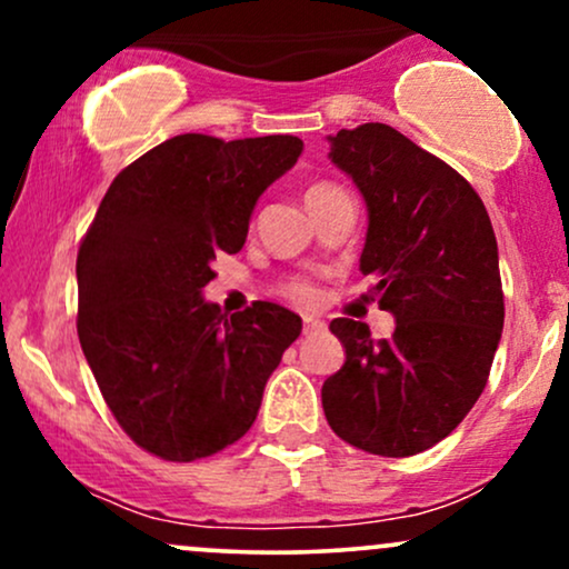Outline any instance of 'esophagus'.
Listing matches in <instances>:
<instances>
[{
    "label": "esophagus",
    "instance_id": "esophagus-1",
    "mask_svg": "<svg viewBox=\"0 0 569 569\" xmlns=\"http://www.w3.org/2000/svg\"><path fill=\"white\" fill-rule=\"evenodd\" d=\"M323 321L318 318H305V335H316V331H323Z\"/></svg>",
    "mask_w": 569,
    "mask_h": 569
}]
</instances>
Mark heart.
<instances>
[{"mask_svg": "<svg viewBox=\"0 0 569 569\" xmlns=\"http://www.w3.org/2000/svg\"><path fill=\"white\" fill-rule=\"evenodd\" d=\"M323 187H331V184H312L310 189H307V192H318V189H323ZM278 293H280V297L289 299V302H293V305L307 307V305L316 302L318 289H316V283H312L310 278L297 276V278L280 280V283H278Z\"/></svg>", "mask_w": 569, "mask_h": 569, "instance_id": "heart-1", "label": "heart"}]
</instances>
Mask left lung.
Returning <instances> with one entry per match:
<instances>
[{"instance_id": "8db88e82", "label": "left lung", "mask_w": 569, "mask_h": 569, "mask_svg": "<svg viewBox=\"0 0 569 569\" xmlns=\"http://www.w3.org/2000/svg\"><path fill=\"white\" fill-rule=\"evenodd\" d=\"M329 158L367 200L361 272L396 331L335 318L345 367L323 382L329 426L369 455L409 457L447 439L485 390L502 318L498 240L476 189L382 122L329 136Z\"/></svg>"}]
</instances>
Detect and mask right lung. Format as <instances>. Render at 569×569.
Here are the masks:
<instances>
[{"label": "right lung", "instance_id": "obj_1", "mask_svg": "<svg viewBox=\"0 0 569 569\" xmlns=\"http://www.w3.org/2000/svg\"><path fill=\"white\" fill-rule=\"evenodd\" d=\"M302 154L297 136L184 133L122 168L77 253V335L120 428L171 462L243 439L302 318L202 302L217 253H238L259 194Z\"/></svg>", "mask_w": 569, "mask_h": 569}]
</instances>
